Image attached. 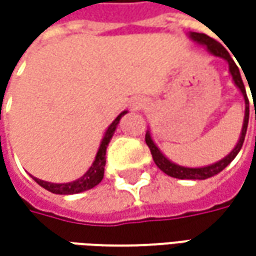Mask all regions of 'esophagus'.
<instances>
[{"instance_id":"esophagus-1","label":"esophagus","mask_w":256,"mask_h":256,"mask_svg":"<svg viewBox=\"0 0 256 256\" xmlns=\"http://www.w3.org/2000/svg\"><path fill=\"white\" fill-rule=\"evenodd\" d=\"M144 105H145V100L142 98H135L132 101V106L135 110H138V108H142Z\"/></svg>"}]
</instances>
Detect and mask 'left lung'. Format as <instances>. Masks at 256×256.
Segmentation results:
<instances>
[{
	"label": "left lung",
	"instance_id": "1",
	"mask_svg": "<svg viewBox=\"0 0 256 256\" xmlns=\"http://www.w3.org/2000/svg\"><path fill=\"white\" fill-rule=\"evenodd\" d=\"M188 36L191 38L194 42L204 45V46L206 48V51L211 55L224 58V60L228 62L232 81H234V84L236 85V88L241 91L242 96H244V101H245V115H244V124H242L240 140H238V142L234 146V150H232L231 152L228 154L226 156H224L222 160L211 164V165L196 166V168H192V166H182V165H178V164L170 161V160L161 152V150L156 146V144L154 142L150 130L145 134V142H146V145H148L150 150H151L154 162L156 164V166H158L162 172H165L166 175H170L172 178H178V180H206V178H211L214 175L220 174L222 170H225V168L232 162V160L238 155V152L241 151L242 144H244V140H245V134H246V128H248V121H250V101H248L246 91H245V86H244V82H242L240 68H238V65L234 62V60L231 58L230 52H228L220 42H216L214 38L208 36L206 34L190 32Z\"/></svg>",
	"mask_w": 256,
	"mask_h": 256
}]
</instances>
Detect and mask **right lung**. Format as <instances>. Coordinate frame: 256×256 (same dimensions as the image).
Instances as JSON below:
<instances>
[{
	"instance_id": "add662e5",
	"label": "right lung",
	"mask_w": 256,
	"mask_h": 256,
	"mask_svg": "<svg viewBox=\"0 0 256 256\" xmlns=\"http://www.w3.org/2000/svg\"><path fill=\"white\" fill-rule=\"evenodd\" d=\"M128 111H122L120 114L115 120L112 121V124L108 126V130L105 131V135H104L102 141L100 144V148H98V152L95 155V160H94L92 165L88 168V171L85 172L84 175L78 180H75L72 182H64V184H54V182H46L42 181V180H38V178H34V181L41 185L42 188H45L46 191L52 192V194H58V195H72V194H80V192L88 191L94 188L95 185H98L100 182L102 181L104 178V168H105V155H106V146L112 138L114 132L118 126V124L121 121L125 114Z\"/></svg>"
}]
</instances>
